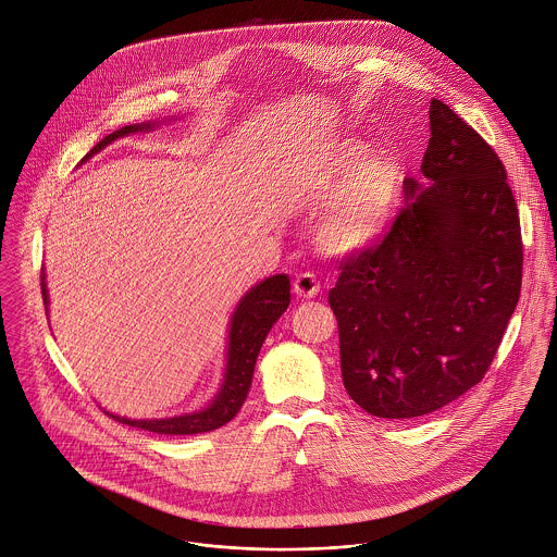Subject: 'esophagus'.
Listing matches in <instances>:
<instances>
[{"instance_id":"34e87169","label":"esophagus","mask_w":557,"mask_h":557,"mask_svg":"<svg viewBox=\"0 0 557 557\" xmlns=\"http://www.w3.org/2000/svg\"><path fill=\"white\" fill-rule=\"evenodd\" d=\"M321 293V284L314 273H301L295 280V295L299 299H314Z\"/></svg>"}]
</instances>
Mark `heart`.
<instances>
[{"label": "heart", "mask_w": 557, "mask_h": 557, "mask_svg": "<svg viewBox=\"0 0 557 557\" xmlns=\"http://www.w3.org/2000/svg\"><path fill=\"white\" fill-rule=\"evenodd\" d=\"M299 205L325 209L317 243L332 256H355L379 245L396 222L403 172L355 139H335L314 152L297 174Z\"/></svg>", "instance_id": "heart-1"}]
</instances>
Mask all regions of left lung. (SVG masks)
<instances>
[{"instance_id":"8db88e82","label":"left lung","mask_w":557,"mask_h":557,"mask_svg":"<svg viewBox=\"0 0 557 557\" xmlns=\"http://www.w3.org/2000/svg\"><path fill=\"white\" fill-rule=\"evenodd\" d=\"M420 172L381 245L339 262L330 306L348 396L370 416L433 413L482 381L519 304V211L493 148L433 99Z\"/></svg>"}]
</instances>
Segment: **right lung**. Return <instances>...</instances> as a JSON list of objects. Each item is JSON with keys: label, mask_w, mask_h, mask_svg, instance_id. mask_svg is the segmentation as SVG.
<instances>
[{"label": "right lung", "mask_w": 557, "mask_h": 557, "mask_svg": "<svg viewBox=\"0 0 557 557\" xmlns=\"http://www.w3.org/2000/svg\"><path fill=\"white\" fill-rule=\"evenodd\" d=\"M154 126H159V120L122 126V128L110 133L106 139H101L84 157V161H88L90 157L101 152L117 137L139 133V131H152ZM45 280L47 277L42 271L40 288H42L45 310L49 312V290H47ZM288 304H290V280L286 273H277V275L262 280L260 284L251 286L240 297V301L236 304V308L232 312L230 327H227V352H225L222 385H220L215 398L207 407H202L194 413H183V416H174V418H157V420H128V418H120L113 413L110 416L120 424L159 433V435H200V433H211L223 424H227L238 413V409L243 407V403L247 398V392H249L251 379H253L256 359H258L264 337L277 323V319L286 312Z\"/></svg>", "instance_id": "add662e5"}]
</instances>
